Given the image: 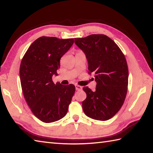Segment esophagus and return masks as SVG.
<instances>
[{
    "label": "esophagus",
    "mask_w": 153,
    "mask_h": 153,
    "mask_svg": "<svg viewBox=\"0 0 153 153\" xmlns=\"http://www.w3.org/2000/svg\"><path fill=\"white\" fill-rule=\"evenodd\" d=\"M75 87H76V89L77 91H79V90L82 89V87L79 85H75Z\"/></svg>",
    "instance_id": "esophagus-1"
}]
</instances>
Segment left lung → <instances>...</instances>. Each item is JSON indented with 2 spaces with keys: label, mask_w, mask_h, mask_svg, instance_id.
Returning a JSON list of instances; mask_svg holds the SVG:
<instances>
[{
  "label": "left lung",
  "mask_w": 153,
  "mask_h": 153,
  "mask_svg": "<svg viewBox=\"0 0 153 153\" xmlns=\"http://www.w3.org/2000/svg\"><path fill=\"white\" fill-rule=\"evenodd\" d=\"M75 43L85 54L88 73L95 74V91L83 89L87 98L82 102L84 113L89 118L105 121L121 108L128 85V68L122 51L115 42L102 34L75 39Z\"/></svg>",
  "instance_id": "1"
}]
</instances>
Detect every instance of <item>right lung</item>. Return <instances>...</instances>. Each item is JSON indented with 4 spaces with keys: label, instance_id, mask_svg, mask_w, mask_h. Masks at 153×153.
Listing matches in <instances>:
<instances>
[{
    "label": "right lung",
    "instance_id": "1",
    "mask_svg": "<svg viewBox=\"0 0 153 153\" xmlns=\"http://www.w3.org/2000/svg\"><path fill=\"white\" fill-rule=\"evenodd\" d=\"M74 42V39L41 37L30 45L22 60L19 76L24 98L33 114L45 123L66 116L74 95L73 84H54L52 79L60 68L61 57Z\"/></svg>",
    "mask_w": 153,
    "mask_h": 153
}]
</instances>
